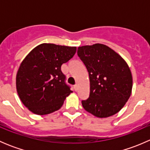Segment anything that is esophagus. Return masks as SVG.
Wrapping results in <instances>:
<instances>
[{"mask_svg":"<svg viewBox=\"0 0 150 150\" xmlns=\"http://www.w3.org/2000/svg\"><path fill=\"white\" fill-rule=\"evenodd\" d=\"M78 85H75V86H74V90L75 91H77L78 90Z\"/></svg>","mask_w":150,"mask_h":150,"instance_id":"esophagus-1","label":"esophagus"}]
</instances>
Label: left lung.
Returning <instances> with one entry per match:
<instances>
[{
	"instance_id": "obj_1",
	"label": "left lung",
	"mask_w": 150,
	"mask_h": 150,
	"mask_svg": "<svg viewBox=\"0 0 150 150\" xmlns=\"http://www.w3.org/2000/svg\"><path fill=\"white\" fill-rule=\"evenodd\" d=\"M78 55L88 72L90 95L82 105L100 118L118 112L132 91L133 78L126 62L106 45L96 43L78 48Z\"/></svg>"
}]
</instances>
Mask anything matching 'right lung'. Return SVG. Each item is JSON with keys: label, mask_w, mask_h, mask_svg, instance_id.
Masks as SVG:
<instances>
[{"label": "right lung", "mask_w": 150, "mask_h": 150, "mask_svg": "<svg viewBox=\"0 0 150 150\" xmlns=\"http://www.w3.org/2000/svg\"><path fill=\"white\" fill-rule=\"evenodd\" d=\"M75 46L42 43L21 63L16 87L24 105L34 114L44 115L59 110L72 91L64 82L62 64L76 53Z\"/></svg>", "instance_id": "obj_1"}]
</instances>
